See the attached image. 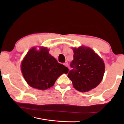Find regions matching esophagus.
Wrapping results in <instances>:
<instances>
[{"label": "esophagus", "mask_w": 124, "mask_h": 124, "mask_svg": "<svg viewBox=\"0 0 124 124\" xmlns=\"http://www.w3.org/2000/svg\"><path fill=\"white\" fill-rule=\"evenodd\" d=\"M64 65H65V67L69 68V65H68V62H65V63H64Z\"/></svg>", "instance_id": "34e87169"}]
</instances>
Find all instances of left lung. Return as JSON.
Here are the masks:
<instances>
[{
  "label": "left lung",
  "mask_w": 124,
  "mask_h": 124,
  "mask_svg": "<svg viewBox=\"0 0 124 124\" xmlns=\"http://www.w3.org/2000/svg\"><path fill=\"white\" fill-rule=\"evenodd\" d=\"M72 70L68 77L77 90L86 92L94 89L102 80L105 66L102 59L89 47L73 48Z\"/></svg>",
  "instance_id": "obj_1"
}]
</instances>
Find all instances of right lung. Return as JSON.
Listing matches in <instances>:
<instances>
[{"mask_svg": "<svg viewBox=\"0 0 124 124\" xmlns=\"http://www.w3.org/2000/svg\"><path fill=\"white\" fill-rule=\"evenodd\" d=\"M21 68L27 83L32 87L42 90L53 86L59 76L69 71L49 54L46 47H40L39 51L33 47L29 51Z\"/></svg>", "mask_w": 124, "mask_h": 124, "instance_id": "obj_1", "label": "right lung"}]
</instances>
